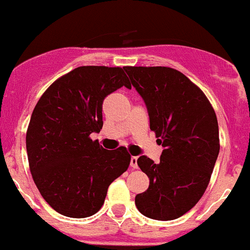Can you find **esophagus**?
Returning <instances> with one entry per match:
<instances>
[{
	"instance_id": "1",
	"label": "esophagus",
	"mask_w": 250,
	"mask_h": 250,
	"mask_svg": "<svg viewBox=\"0 0 250 250\" xmlns=\"http://www.w3.org/2000/svg\"><path fill=\"white\" fill-rule=\"evenodd\" d=\"M137 160H138L137 156H132V157H131V167H132V168H137V167H138Z\"/></svg>"
}]
</instances>
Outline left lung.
<instances>
[{
    "label": "left lung",
    "instance_id": "left-lung-1",
    "mask_svg": "<svg viewBox=\"0 0 250 250\" xmlns=\"http://www.w3.org/2000/svg\"><path fill=\"white\" fill-rule=\"evenodd\" d=\"M147 105L149 128L164 151L137 164L149 186L134 203L141 214L173 220L191 210L209 185L220 149L215 110L196 84L167 66H123Z\"/></svg>",
    "mask_w": 250,
    "mask_h": 250
}]
</instances>
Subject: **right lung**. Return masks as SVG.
I'll use <instances>...</instances> for the list:
<instances>
[{"instance_id":"obj_1","label":"right lung","mask_w":250,"mask_h":250,"mask_svg":"<svg viewBox=\"0 0 250 250\" xmlns=\"http://www.w3.org/2000/svg\"><path fill=\"white\" fill-rule=\"evenodd\" d=\"M123 85L131 88L119 66H79L56 79L35 105L26 132L30 171L41 196L62 215H94L129 166L125 147L109 151L90 138L103 127L104 98Z\"/></svg>"}]
</instances>
